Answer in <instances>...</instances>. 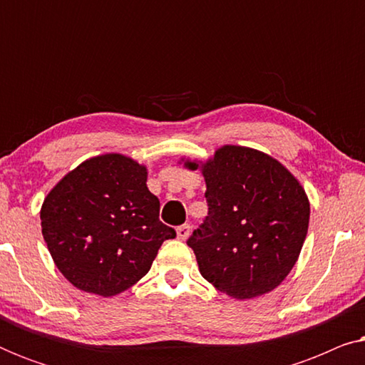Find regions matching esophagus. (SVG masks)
Wrapping results in <instances>:
<instances>
[{
	"mask_svg": "<svg viewBox=\"0 0 365 365\" xmlns=\"http://www.w3.org/2000/svg\"><path fill=\"white\" fill-rule=\"evenodd\" d=\"M189 231H191V227H189V224H182V226H179L176 229V236L178 239H181V241H186L189 237Z\"/></svg>",
	"mask_w": 365,
	"mask_h": 365,
	"instance_id": "1",
	"label": "esophagus"
}]
</instances>
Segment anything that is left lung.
<instances>
[{
  "mask_svg": "<svg viewBox=\"0 0 365 365\" xmlns=\"http://www.w3.org/2000/svg\"><path fill=\"white\" fill-rule=\"evenodd\" d=\"M181 163L206 181L209 214L187 241L201 276L239 301L274 291L307 236L311 204L299 179L276 158L236 144Z\"/></svg>",
  "mask_w": 365,
  "mask_h": 365,
  "instance_id": "8db88e82",
  "label": "left lung"
}]
</instances>
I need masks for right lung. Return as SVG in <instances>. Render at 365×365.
I'll return each mask as SVG.
<instances>
[{"label": "right lung", "mask_w": 365, "mask_h": 365, "mask_svg": "<svg viewBox=\"0 0 365 365\" xmlns=\"http://www.w3.org/2000/svg\"><path fill=\"white\" fill-rule=\"evenodd\" d=\"M148 168L121 153L93 156L54 184L39 217L59 272L83 292L118 296L146 276L173 227L159 221Z\"/></svg>", "instance_id": "add662e5"}]
</instances>
